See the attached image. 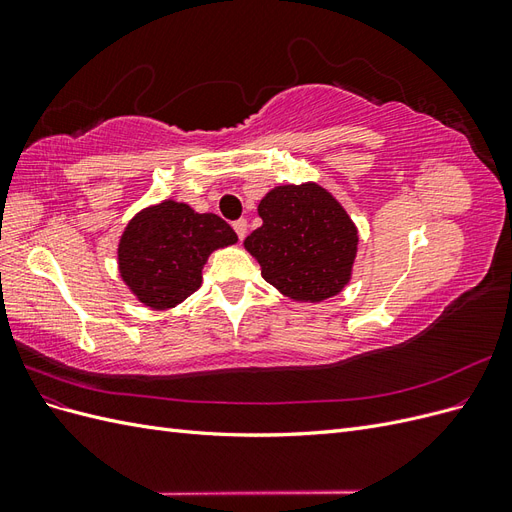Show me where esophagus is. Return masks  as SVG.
I'll list each match as a JSON object with an SVG mask.
<instances>
[{
  "label": "esophagus",
  "instance_id": "1",
  "mask_svg": "<svg viewBox=\"0 0 512 512\" xmlns=\"http://www.w3.org/2000/svg\"><path fill=\"white\" fill-rule=\"evenodd\" d=\"M232 228H235L237 237H239V239H243V237L247 235V220H237V222H232Z\"/></svg>",
  "mask_w": 512,
  "mask_h": 512
}]
</instances>
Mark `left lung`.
Wrapping results in <instances>:
<instances>
[{
    "label": "left lung",
    "mask_w": 512,
    "mask_h": 512,
    "mask_svg": "<svg viewBox=\"0 0 512 512\" xmlns=\"http://www.w3.org/2000/svg\"><path fill=\"white\" fill-rule=\"evenodd\" d=\"M262 226L245 250L262 277L294 301H324L350 282L359 235L346 209L318 183L277 185L260 200Z\"/></svg>",
    "instance_id": "1"
}]
</instances>
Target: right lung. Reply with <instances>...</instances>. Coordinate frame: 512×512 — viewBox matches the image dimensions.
<instances>
[{"mask_svg":"<svg viewBox=\"0 0 512 512\" xmlns=\"http://www.w3.org/2000/svg\"><path fill=\"white\" fill-rule=\"evenodd\" d=\"M237 243L220 215L164 200L141 211L119 241V273L136 299L168 309L190 297L203 282V267L218 247Z\"/></svg>","mask_w":512,"mask_h":512,"instance_id":"right-lung-1","label":"right lung"}]
</instances>
